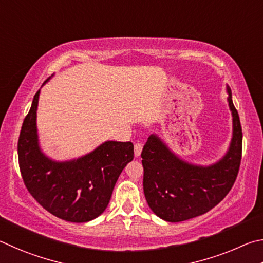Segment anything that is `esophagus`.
Segmentation results:
<instances>
[{
  "label": "esophagus",
  "instance_id": "esophagus-1",
  "mask_svg": "<svg viewBox=\"0 0 263 263\" xmlns=\"http://www.w3.org/2000/svg\"><path fill=\"white\" fill-rule=\"evenodd\" d=\"M142 150H143V144L142 143H136L134 145V154H135V157H140Z\"/></svg>",
  "mask_w": 263,
  "mask_h": 263
}]
</instances>
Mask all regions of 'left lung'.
Wrapping results in <instances>:
<instances>
[{"instance_id": "1", "label": "left lung", "mask_w": 263, "mask_h": 263, "mask_svg": "<svg viewBox=\"0 0 263 263\" xmlns=\"http://www.w3.org/2000/svg\"><path fill=\"white\" fill-rule=\"evenodd\" d=\"M232 114V139L222 158L210 165L181 159L158 135L151 134L142 151L143 191L150 209L166 222L178 223L208 213L231 190L240 166L242 132L227 86Z\"/></svg>"}]
</instances>
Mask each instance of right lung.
<instances>
[{"label": "right lung", "instance_id": "1", "mask_svg": "<svg viewBox=\"0 0 263 263\" xmlns=\"http://www.w3.org/2000/svg\"><path fill=\"white\" fill-rule=\"evenodd\" d=\"M39 95L40 90L34 95L18 140L23 180L30 194L52 215L72 223L89 222L108 205L119 176L134 158V145L106 141L82 157L64 162L49 158L40 148L36 129Z\"/></svg>", "mask_w": 263, "mask_h": 263}]
</instances>
